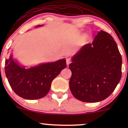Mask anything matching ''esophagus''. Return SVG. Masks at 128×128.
I'll return each instance as SVG.
<instances>
[{
  "label": "esophagus",
  "mask_w": 128,
  "mask_h": 128,
  "mask_svg": "<svg viewBox=\"0 0 128 128\" xmlns=\"http://www.w3.org/2000/svg\"><path fill=\"white\" fill-rule=\"evenodd\" d=\"M71 62H72V60L70 58H67V59H66V63H67V66H68Z\"/></svg>",
  "instance_id": "obj_1"
}]
</instances>
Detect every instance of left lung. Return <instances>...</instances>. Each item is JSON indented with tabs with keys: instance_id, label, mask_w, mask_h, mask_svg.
<instances>
[{
	"instance_id": "left-lung-1",
	"label": "left lung",
	"mask_w": 128,
	"mask_h": 128,
	"mask_svg": "<svg viewBox=\"0 0 128 128\" xmlns=\"http://www.w3.org/2000/svg\"><path fill=\"white\" fill-rule=\"evenodd\" d=\"M121 54L112 36L100 30L72 58L69 86L76 99L98 102L111 94L122 77Z\"/></svg>"
}]
</instances>
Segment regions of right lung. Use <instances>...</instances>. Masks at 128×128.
Returning a JSON list of instances; mask_svg holds the SVG:
<instances>
[{"mask_svg": "<svg viewBox=\"0 0 128 128\" xmlns=\"http://www.w3.org/2000/svg\"><path fill=\"white\" fill-rule=\"evenodd\" d=\"M66 67V60L62 59L25 68L19 66L11 55L5 60V72L11 88L18 96L36 100L46 96L52 80Z\"/></svg>", "mask_w": 128, "mask_h": 128, "instance_id": "right-lung-1", "label": "right lung"}]
</instances>
